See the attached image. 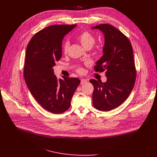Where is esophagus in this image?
Listing matches in <instances>:
<instances>
[{
  "label": "esophagus",
  "mask_w": 157,
  "mask_h": 157,
  "mask_svg": "<svg viewBox=\"0 0 157 157\" xmlns=\"http://www.w3.org/2000/svg\"><path fill=\"white\" fill-rule=\"evenodd\" d=\"M87 82V80L86 79H81V84H84Z\"/></svg>",
  "instance_id": "34e87169"
}]
</instances>
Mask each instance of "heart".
<instances>
[{
	"label": "heart",
	"mask_w": 157,
	"mask_h": 157,
	"mask_svg": "<svg viewBox=\"0 0 157 157\" xmlns=\"http://www.w3.org/2000/svg\"><path fill=\"white\" fill-rule=\"evenodd\" d=\"M77 39L81 43L82 46L86 49L89 48H92L96 42V39L94 35L90 32L85 31L81 33L78 36ZM70 47V41L66 40L63 42V51L64 53H66L68 51ZM78 71L79 73H82L83 71L82 68H79L78 69Z\"/></svg>",
	"instance_id": "obj_1"
}]
</instances>
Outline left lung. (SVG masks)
<instances>
[{
	"label": "left lung",
	"mask_w": 157,
	"mask_h": 157,
	"mask_svg": "<svg viewBox=\"0 0 157 157\" xmlns=\"http://www.w3.org/2000/svg\"><path fill=\"white\" fill-rule=\"evenodd\" d=\"M91 29L102 32L104 38L103 55L94 67L96 71H105L107 81L91 79L94 86L93 104L101 111H110L128 97L135 84L136 71L132 47L128 39L109 24H101Z\"/></svg>",
	"instance_id": "left-lung-1"
}]
</instances>
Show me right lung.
I'll return each instance as SVG.
<instances>
[{
    "instance_id": "right-lung-1",
    "label": "right lung",
    "mask_w": 157,
    "mask_h": 157,
    "mask_svg": "<svg viewBox=\"0 0 157 157\" xmlns=\"http://www.w3.org/2000/svg\"><path fill=\"white\" fill-rule=\"evenodd\" d=\"M76 25H56L36 33L26 50L24 76L29 90L44 109L53 114L68 110L80 80L76 78L58 79L53 67L62 56L64 36Z\"/></svg>"
}]
</instances>
